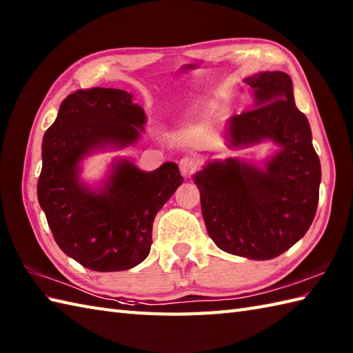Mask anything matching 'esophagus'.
Here are the masks:
<instances>
[{
  "instance_id": "1",
  "label": "esophagus",
  "mask_w": 353,
  "mask_h": 353,
  "mask_svg": "<svg viewBox=\"0 0 353 353\" xmlns=\"http://www.w3.org/2000/svg\"><path fill=\"white\" fill-rule=\"evenodd\" d=\"M199 167V159L192 156H183L181 161H179V168H181V172L183 176L191 174L192 171H196Z\"/></svg>"
}]
</instances>
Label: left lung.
Masks as SVG:
<instances>
[{
	"mask_svg": "<svg viewBox=\"0 0 353 353\" xmlns=\"http://www.w3.org/2000/svg\"><path fill=\"white\" fill-rule=\"evenodd\" d=\"M244 81L253 91V108L229 119L228 145L272 141L279 150L262 167L235 157L208 162L194 182L212 241L236 256L264 261L288 250L310 229L321 168L288 74L264 71Z\"/></svg>",
	"mask_w": 353,
	"mask_h": 353,
	"instance_id": "1",
	"label": "left lung"
}]
</instances>
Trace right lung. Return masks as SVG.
I'll use <instances>...</instances> for the list:
<instances>
[{
	"label": "right lung",
	"mask_w": 353,
	"mask_h": 353,
	"mask_svg": "<svg viewBox=\"0 0 353 353\" xmlns=\"http://www.w3.org/2000/svg\"><path fill=\"white\" fill-rule=\"evenodd\" d=\"M145 121L129 92L80 89L62 101L43 134L37 200L62 252L94 272L141 264L153 243L156 214L183 182L174 162L142 171L127 159L112 163L103 188L94 191L80 181L86 156L134 144Z\"/></svg>",
	"instance_id": "obj_1"
}]
</instances>
